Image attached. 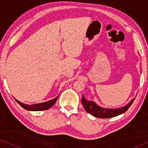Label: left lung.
Instances as JSON below:
<instances>
[{
    "mask_svg": "<svg viewBox=\"0 0 148 148\" xmlns=\"http://www.w3.org/2000/svg\"><path fill=\"white\" fill-rule=\"evenodd\" d=\"M135 98L131 100V102L127 104L126 106L121 107L119 108L111 109V108H104L102 107L99 106L94 102L92 101H88L85 99L84 96H82V102L84 106L85 110L88 112L89 114H92L97 118L100 119H106V118H112L118 116L119 114H123L128 110L131 105L134 102Z\"/></svg>",
    "mask_w": 148,
    "mask_h": 148,
    "instance_id": "8db88e82",
    "label": "left lung"
}]
</instances>
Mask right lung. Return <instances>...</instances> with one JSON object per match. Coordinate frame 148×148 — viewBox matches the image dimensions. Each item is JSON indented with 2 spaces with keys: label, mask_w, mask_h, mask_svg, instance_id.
Wrapping results in <instances>:
<instances>
[{
  "label": "right lung",
  "mask_w": 148,
  "mask_h": 148,
  "mask_svg": "<svg viewBox=\"0 0 148 148\" xmlns=\"http://www.w3.org/2000/svg\"><path fill=\"white\" fill-rule=\"evenodd\" d=\"M58 96L56 97V98H54L53 100H49L48 102L40 103V104H33V105H27L23 103L20 102L19 101L15 99V100L17 101V102L19 104L20 106L23 107V108H25V110H31V111H40V110H48V108H50V107H52L53 105L55 104V102L57 100Z\"/></svg>",
  "instance_id": "1"
}]
</instances>
